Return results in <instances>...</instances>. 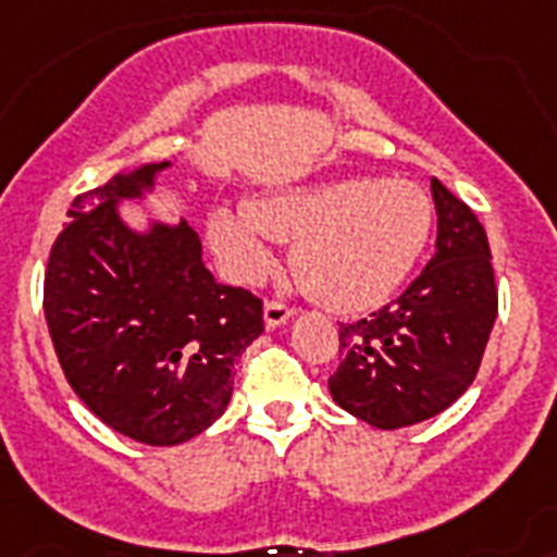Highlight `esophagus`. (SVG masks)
<instances>
[{
    "label": "esophagus",
    "instance_id": "1",
    "mask_svg": "<svg viewBox=\"0 0 557 557\" xmlns=\"http://www.w3.org/2000/svg\"><path fill=\"white\" fill-rule=\"evenodd\" d=\"M293 312L296 310L282 305V301H268V305H264V324H268L270 330L282 327V324H287V321L293 319Z\"/></svg>",
    "mask_w": 557,
    "mask_h": 557
}]
</instances>
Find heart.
Here are the masks:
<instances>
[{
    "mask_svg": "<svg viewBox=\"0 0 557 557\" xmlns=\"http://www.w3.org/2000/svg\"><path fill=\"white\" fill-rule=\"evenodd\" d=\"M433 227V207L412 182L344 178L213 210L207 238L233 278L256 282L275 264V242H296L293 268L315 301L338 312L384 305L407 282Z\"/></svg>",
    "mask_w": 557,
    "mask_h": 557,
    "instance_id": "1",
    "label": "heart"
}]
</instances>
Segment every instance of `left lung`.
Returning a JSON list of instances; mask_svg holds the SVG:
<instances>
[{"instance_id":"1","label":"left lung","mask_w":557,"mask_h":557,"mask_svg":"<svg viewBox=\"0 0 557 557\" xmlns=\"http://www.w3.org/2000/svg\"><path fill=\"white\" fill-rule=\"evenodd\" d=\"M435 256L370 319L342 324L333 401L379 430L438 416L467 393L498 315L490 242L470 207L433 178Z\"/></svg>"}]
</instances>
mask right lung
<instances>
[{"instance_id":"obj_1","label":"right lung","mask_w":557,"mask_h":557,"mask_svg":"<svg viewBox=\"0 0 557 557\" xmlns=\"http://www.w3.org/2000/svg\"><path fill=\"white\" fill-rule=\"evenodd\" d=\"M170 162L76 196L45 273V319L64 379L99 421L150 447L205 433L227 410L236 358L264 333L261 301L213 278L196 230L119 201L145 199Z\"/></svg>"}]
</instances>
